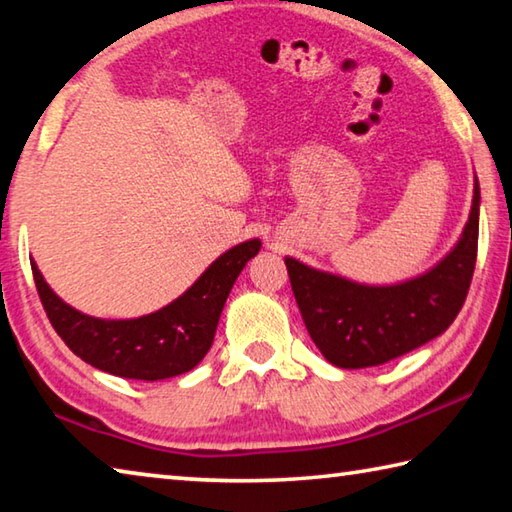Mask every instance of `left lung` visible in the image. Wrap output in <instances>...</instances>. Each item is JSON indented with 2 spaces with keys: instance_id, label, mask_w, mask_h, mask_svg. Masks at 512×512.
<instances>
[{
  "instance_id": "8db88e82",
  "label": "left lung",
  "mask_w": 512,
  "mask_h": 512,
  "mask_svg": "<svg viewBox=\"0 0 512 512\" xmlns=\"http://www.w3.org/2000/svg\"><path fill=\"white\" fill-rule=\"evenodd\" d=\"M479 181L459 244L416 280L365 286L286 257L288 280L315 347L342 369L376 367L425 345L450 327L466 302L477 264Z\"/></svg>"
}]
</instances>
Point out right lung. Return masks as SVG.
Segmentation results:
<instances>
[{"label": "right lung", "instance_id": "right-lung-1", "mask_svg": "<svg viewBox=\"0 0 512 512\" xmlns=\"http://www.w3.org/2000/svg\"><path fill=\"white\" fill-rule=\"evenodd\" d=\"M259 246L262 241L250 239L230 248L179 300L136 320H100L71 309L35 262L31 268L46 318L78 358L120 378L163 380L194 369L206 356L230 288Z\"/></svg>", "mask_w": 512, "mask_h": 512}]
</instances>
